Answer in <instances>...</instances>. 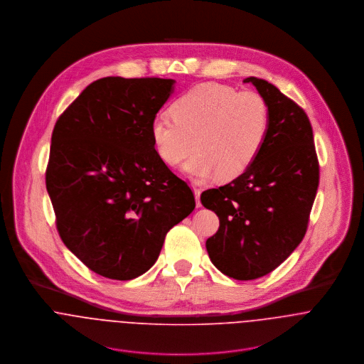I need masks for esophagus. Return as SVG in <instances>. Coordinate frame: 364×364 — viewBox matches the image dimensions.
I'll list each match as a JSON object with an SVG mask.
<instances>
[{"label":"esophagus","instance_id":"34e87169","mask_svg":"<svg viewBox=\"0 0 364 364\" xmlns=\"http://www.w3.org/2000/svg\"><path fill=\"white\" fill-rule=\"evenodd\" d=\"M193 192H195V199H196V205H198V208H200V206H202V203H200V193H202V189H200L199 186L193 185Z\"/></svg>","mask_w":364,"mask_h":364}]
</instances>
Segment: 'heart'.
<instances>
[{
    "mask_svg": "<svg viewBox=\"0 0 364 364\" xmlns=\"http://www.w3.org/2000/svg\"><path fill=\"white\" fill-rule=\"evenodd\" d=\"M171 114L156 116L151 139L158 156L178 166L195 150L185 171L208 179L218 175L232 181L247 172L259 156L270 130V107L255 91L205 82L182 94Z\"/></svg>",
    "mask_w": 364,
    "mask_h": 364,
    "instance_id": "obj_1",
    "label": "heart"
}]
</instances>
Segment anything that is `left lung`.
Segmentation results:
<instances>
[{
    "label": "left lung",
    "instance_id": "obj_1",
    "mask_svg": "<svg viewBox=\"0 0 364 364\" xmlns=\"http://www.w3.org/2000/svg\"><path fill=\"white\" fill-rule=\"evenodd\" d=\"M270 107V130L252 166L232 182L202 193L220 220L206 241L213 264L237 280L274 270L303 241L319 183L307 113L273 84L245 78Z\"/></svg>",
    "mask_w": 364,
    "mask_h": 364
}]
</instances>
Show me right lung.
Returning <instances> with one entry per match:
<instances>
[{"label":"right lung","mask_w":364,"mask_h":364,"mask_svg":"<svg viewBox=\"0 0 364 364\" xmlns=\"http://www.w3.org/2000/svg\"><path fill=\"white\" fill-rule=\"evenodd\" d=\"M173 80L105 77L57 119L46 188L64 245L113 280L146 273L166 232L196 206L156 154L151 123Z\"/></svg>","instance_id":"right-lung-1"}]
</instances>
